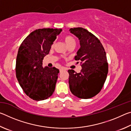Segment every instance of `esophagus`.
I'll return each mask as SVG.
<instances>
[{
	"mask_svg": "<svg viewBox=\"0 0 131 131\" xmlns=\"http://www.w3.org/2000/svg\"><path fill=\"white\" fill-rule=\"evenodd\" d=\"M66 70V69H65V68H61L60 69V72H62V71H63V70Z\"/></svg>",
	"mask_w": 131,
	"mask_h": 131,
	"instance_id": "34e87169",
	"label": "esophagus"
}]
</instances>
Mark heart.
Segmentation results:
<instances>
[{"instance_id":"heart-1","label":"heart","mask_w":131,"mask_h":131,"mask_svg":"<svg viewBox=\"0 0 131 131\" xmlns=\"http://www.w3.org/2000/svg\"><path fill=\"white\" fill-rule=\"evenodd\" d=\"M63 40L68 47L71 45H74L75 44V40L73 38V37L70 36V35H65V36H64ZM52 46H53V44Z\"/></svg>"}]
</instances>
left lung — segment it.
<instances>
[{"mask_svg": "<svg viewBox=\"0 0 131 131\" xmlns=\"http://www.w3.org/2000/svg\"><path fill=\"white\" fill-rule=\"evenodd\" d=\"M70 31L80 40V48L74 59L80 61L82 67L80 73L68 70L70 90L79 98H91L101 91L107 77L105 50L97 37L85 29L74 28Z\"/></svg>", "mask_w": 131, "mask_h": 131, "instance_id": "left-lung-1", "label": "left lung"}]
</instances>
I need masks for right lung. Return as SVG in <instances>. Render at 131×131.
Segmentation results:
<instances>
[{"label": "right lung", "instance_id": "add662e5", "mask_svg": "<svg viewBox=\"0 0 131 131\" xmlns=\"http://www.w3.org/2000/svg\"><path fill=\"white\" fill-rule=\"evenodd\" d=\"M61 29H38L22 42L18 51L15 73L24 92L35 101L47 99L54 92L59 70L43 67L44 57Z\"/></svg>", "mask_w": 131, "mask_h": 131}]
</instances>
